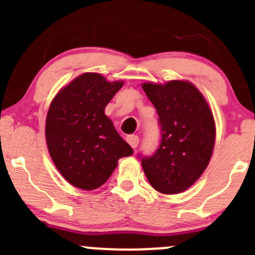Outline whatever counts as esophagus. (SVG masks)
<instances>
[{
    "instance_id": "1",
    "label": "esophagus",
    "mask_w": 255,
    "mask_h": 255,
    "mask_svg": "<svg viewBox=\"0 0 255 255\" xmlns=\"http://www.w3.org/2000/svg\"><path fill=\"white\" fill-rule=\"evenodd\" d=\"M127 142L129 143V145L132 146L133 149L137 148L138 144H139V138H138V135H127Z\"/></svg>"
}]
</instances>
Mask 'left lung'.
I'll use <instances>...</instances> for the list:
<instances>
[{
	"instance_id": "obj_1",
	"label": "left lung",
	"mask_w": 255,
	"mask_h": 255,
	"mask_svg": "<svg viewBox=\"0 0 255 255\" xmlns=\"http://www.w3.org/2000/svg\"><path fill=\"white\" fill-rule=\"evenodd\" d=\"M156 109L160 145L151 156H142L146 179L156 191L180 194L202 175L212 156L216 126L204 95L191 82L142 84Z\"/></svg>"
}]
</instances>
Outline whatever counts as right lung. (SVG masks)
I'll list each match as a JSON object with an SVG mask.
<instances>
[{
  "mask_svg": "<svg viewBox=\"0 0 255 255\" xmlns=\"http://www.w3.org/2000/svg\"><path fill=\"white\" fill-rule=\"evenodd\" d=\"M123 81H107L101 74L85 73L60 90L45 121L49 154L59 173L73 186L95 190L104 185L118 159L133 149L105 115Z\"/></svg>",
  "mask_w": 255,
  "mask_h": 255,
  "instance_id": "add662e5",
  "label": "right lung"
}]
</instances>
